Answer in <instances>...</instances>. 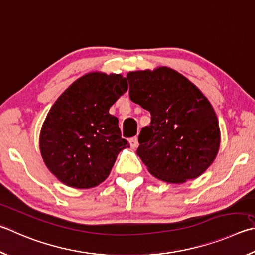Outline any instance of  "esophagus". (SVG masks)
Listing matches in <instances>:
<instances>
[{
	"instance_id": "34e87169",
	"label": "esophagus",
	"mask_w": 255,
	"mask_h": 255,
	"mask_svg": "<svg viewBox=\"0 0 255 255\" xmlns=\"http://www.w3.org/2000/svg\"><path fill=\"white\" fill-rule=\"evenodd\" d=\"M129 143H130V147L132 148V149H136V148L138 147V145H139V142H138V138L137 137H132L129 139Z\"/></svg>"
}]
</instances>
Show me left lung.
<instances>
[{"label": "left lung", "instance_id": "left-lung-1", "mask_svg": "<svg viewBox=\"0 0 255 255\" xmlns=\"http://www.w3.org/2000/svg\"><path fill=\"white\" fill-rule=\"evenodd\" d=\"M129 97L151 115L138 137L137 155L156 178L180 184L197 178L220 148L219 120L187 78L167 67L127 75Z\"/></svg>", "mask_w": 255, "mask_h": 255}]
</instances>
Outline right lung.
<instances>
[{
	"label": "right lung",
	"mask_w": 255,
	"mask_h": 255,
	"mask_svg": "<svg viewBox=\"0 0 255 255\" xmlns=\"http://www.w3.org/2000/svg\"><path fill=\"white\" fill-rule=\"evenodd\" d=\"M128 89L122 75L90 72L59 97L40 132V151L49 170L75 188L95 187L108 177L120 150L118 118L109 109Z\"/></svg>",
	"instance_id": "1"
}]
</instances>
